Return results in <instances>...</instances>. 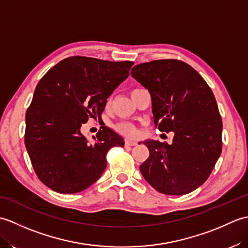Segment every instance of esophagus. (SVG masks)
Returning a JSON list of instances; mask_svg holds the SVG:
<instances>
[{
	"instance_id": "1",
	"label": "esophagus",
	"mask_w": 248,
	"mask_h": 248,
	"mask_svg": "<svg viewBox=\"0 0 248 248\" xmlns=\"http://www.w3.org/2000/svg\"><path fill=\"white\" fill-rule=\"evenodd\" d=\"M136 144H138V141H136V140H125V145H127V146H134Z\"/></svg>"
}]
</instances>
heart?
I'll return each mask as SVG.
<instances>
[{"instance_id": "1", "label": "heart", "mask_w": 248, "mask_h": 248, "mask_svg": "<svg viewBox=\"0 0 248 248\" xmlns=\"http://www.w3.org/2000/svg\"><path fill=\"white\" fill-rule=\"evenodd\" d=\"M117 130L120 133L124 134L128 138H133V136L136 134V130L134 128L133 124H131L129 123H123L117 125Z\"/></svg>"}]
</instances>
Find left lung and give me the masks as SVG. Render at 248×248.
Listing matches in <instances>:
<instances>
[{
    "label": "left lung",
    "mask_w": 248,
    "mask_h": 248,
    "mask_svg": "<svg viewBox=\"0 0 248 248\" xmlns=\"http://www.w3.org/2000/svg\"><path fill=\"white\" fill-rule=\"evenodd\" d=\"M131 76L149 92L155 124L173 132L172 143L146 140L149 157L141 175L157 192L184 195L209 178L222 152L223 123L211 88L181 61L136 65Z\"/></svg>",
    "instance_id": "left-lung-1"
}]
</instances>
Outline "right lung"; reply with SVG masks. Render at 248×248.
Wrapping results in <instances>:
<instances>
[{
    "instance_id": "1",
    "label": "right lung",
    "mask_w": 248,
    "mask_h": 248,
    "mask_svg": "<svg viewBox=\"0 0 248 248\" xmlns=\"http://www.w3.org/2000/svg\"><path fill=\"white\" fill-rule=\"evenodd\" d=\"M132 62L72 56L46 73L25 115V147L37 177L62 194L84 191L101 177L107 154L123 136L103 127L93 143L81 133L101 117L107 99L129 77Z\"/></svg>"
}]
</instances>
